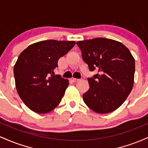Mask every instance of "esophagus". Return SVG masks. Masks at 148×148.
Here are the masks:
<instances>
[{
	"instance_id": "esophagus-1",
	"label": "esophagus",
	"mask_w": 148,
	"mask_h": 148,
	"mask_svg": "<svg viewBox=\"0 0 148 148\" xmlns=\"http://www.w3.org/2000/svg\"><path fill=\"white\" fill-rule=\"evenodd\" d=\"M71 81H72V82H77L78 81H79V79H75V78H72L71 79Z\"/></svg>"
}]
</instances>
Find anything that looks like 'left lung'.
<instances>
[{
  "instance_id": "left-lung-1",
  "label": "left lung",
  "mask_w": 148,
  "mask_h": 148,
  "mask_svg": "<svg viewBox=\"0 0 148 148\" xmlns=\"http://www.w3.org/2000/svg\"><path fill=\"white\" fill-rule=\"evenodd\" d=\"M83 60L90 70L99 74L88 79L85 103L97 113H108L121 106L134 86L135 60L121 42L98 37L77 42Z\"/></svg>"
}]
</instances>
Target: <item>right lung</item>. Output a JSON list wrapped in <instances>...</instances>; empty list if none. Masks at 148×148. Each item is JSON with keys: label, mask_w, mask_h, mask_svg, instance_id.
<instances>
[{"label": "right lung", "mask_w": 148, "mask_h": 148, "mask_svg": "<svg viewBox=\"0 0 148 148\" xmlns=\"http://www.w3.org/2000/svg\"><path fill=\"white\" fill-rule=\"evenodd\" d=\"M74 41L50 40L34 43L20 53L14 67L15 85L27 107L37 113L51 111L60 103L69 81L55 75L59 58Z\"/></svg>", "instance_id": "right-lung-1"}]
</instances>
